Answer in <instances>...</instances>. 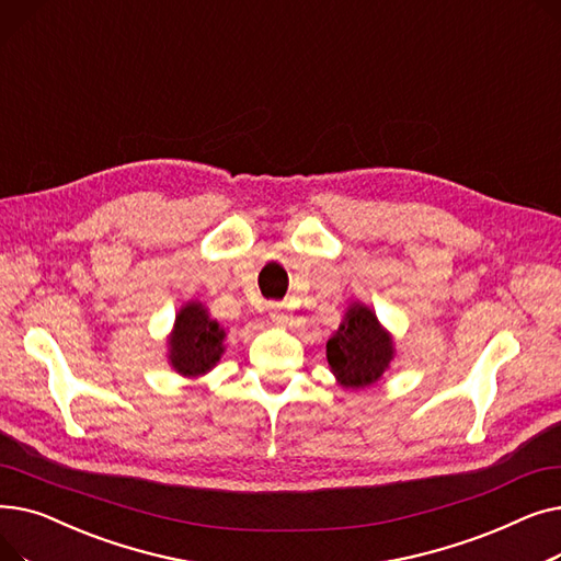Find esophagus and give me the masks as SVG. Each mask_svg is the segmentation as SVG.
<instances>
[{"label": "esophagus", "instance_id": "esophagus-1", "mask_svg": "<svg viewBox=\"0 0 561 561\" xmlns=\"http://www.w3.org/2000/svg\"><path fill=\"white\" fill-rule=\"evenodd\" d=\"M271 309H273V311H271V318H273L275 322H279V325H284V322L290 320V316L282 311V305H271Z\"/></svg>", "mask_w": 561, "mask_h": 561}]
</instances>
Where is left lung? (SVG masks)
<instances>
[{
  "mask_svg": "<svg viewBox=\"0 0 561 561\" xmlns=\"http://www.w3.org/2000/svg\"><path fill=\"white\" fill-rule=\"evenodd\" d=\"M396 357L393 334L377 313L355 300L350 302L339 330L328 341V364L336 385L347 391L375 387Z\"/></svg>",
  "mask_w": 561,
  "mask_h": 561,
  "instance_id": "1",
  "label": "left lung"
}]
</instances>
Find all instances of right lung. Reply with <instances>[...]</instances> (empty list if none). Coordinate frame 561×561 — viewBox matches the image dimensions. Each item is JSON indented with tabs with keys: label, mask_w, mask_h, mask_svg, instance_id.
Wrapping results in <instances>:
<instances>
[{
	"label": "right lung",
	"mask_w": 561,
	"mask_h": 561,
	"mask_svg": "<svg viewBox=\"0 0 561 561\" xmlns=\"http://www.w3.org/2000/svg\"><path fill=\"white\" fill-rule=\"evenodd\" d=\"M227 330L211 318L206 305L188 300L174 316V325L168 336V364L186 379L211 373L225 355Z\"/></svg>",
	"instance_id": "obj_1"
}]
</instances>
